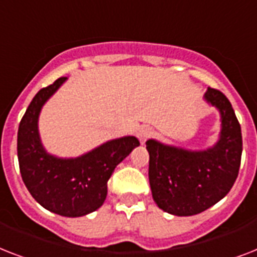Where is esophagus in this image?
I'll use <instances>...</instances> for the list:
<instances>
[{
	"label": "esophagus",
	"mask_w": 257,
	"mask_h": 257,
	"mask_svg": "<svg viewBox=\"0 0 257 257\" xmlns=\"http://www.w3.org/2000/svg\"><path fill=\"white\" fill-rule=\"evenodd\" d=\"M151 136H152V129L149 128V126H141L139 129V132H137V137L141 141V144H145V141L148 140Z\"/></svg>",
	"instance_id": "esophagus-1"
}]
</instances>
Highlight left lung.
Returning <instances> with one entry per match:
<instances>
[{
	"instance_id": "obj_1",
	"label": "left lung",
	"mask_w": 257,
	"mask_h": 257,
	"mask_svg": "<svg viewBox=\"0 0 257 257\" xmlns=\"http://www.w3.org/2000/svg\"><path fill=\"white\" fill-rule=\"evenodd\" d=\"M204 100L220 113L221 129L213 147L200 151L147 141L149 184L157 207L175 216L201 213L231 191L239 175L243 139L231 102L208 88Z\"/></svg>"
}]
</instances>
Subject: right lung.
Returning <instances> with one entry per match:
<instances>
[{"mask_svg": "<svg viewBox=\"0 0 257 257\" xmlns=\"http://www.w3.org/2000/svg\"><path fill=\"white\" fill-rule=\"evenodd\" d=\"M66 80L58 78L33 97L18 126L17 155L22 181L34 200L53 213L80 217L104 204L113 171L140 141L135 136L120 137L74 159L46 152L38 132V117Z\"/></svg>", "mask_w": 257, "mask_h": 257, "instance_id": "add662e5", "label": "right lung"}]
</instances>
